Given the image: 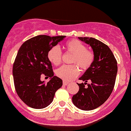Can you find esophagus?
Returning a JSON list of instances; mask_svg holds the SVG:
<instances>
[{
    "mask_svg": "<svg viewBox=\"0 0 131 131\" xmlns=\"http://www.w3.org/2000/svg\"><path fill=\"white\" fill-rule=\"evenodd\" d=\"M63 85L66 86V85H68V84L69 82H67V81H65V80H63Z\"/></svg>",
    "mask_w": 131,
    "mask_h": 131,
    "instance_id": "obj_1",
    "label": "esophagus"
}]
</instances>
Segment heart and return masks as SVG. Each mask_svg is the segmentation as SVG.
Returning <instances> with one entry per match:
<instances>
[{
	"label": "heart",
	"instance_id": "obj_1",
	"mask_svg": "<svg viewBox=\"0 0 131 131\" xmlns=\"http://www.w3.org/2000/svg\"><path fill=\"white\" fill-rule=\"evenodd\" d=\"M67 51L73 53L72 63H76L84 70H86L92 65L94 61V54L86 50V46L78 40L72 39L66 43ZM48 59L53 64L58 66L61 62L62 53L59 46H54L48 51ZM80 74V69L77 65L63 66L56 71L58 77L65 81H72Z\"/></svg>",
	"mask_w": 131,
	"mask_h": 131
}]
</instances>
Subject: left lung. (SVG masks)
<instances>
[{
    "label": "left lung",
    "instance_id": "left-lung-1",
    "mask_svg": "<svg viewBox=\"0 0 131 131\" xmlns=\"http://www.w3.org/2000/svg\"><path fill=\"white\" fill-rule=\"evenodd\" d=\"M91 46L94 54L92 65L79 80L84 83L78 84L79 91L72 97L74 105L82 110L97 108L110 96L114 87L118 72L117 61L108 46L94 38L78 37ZM89 80L91 83H87ZM87 84L86 87L85 84Z\"/></svg>",
    "mask_w": 131,
    "mask_h": 131
}]
</instances>
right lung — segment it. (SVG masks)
<instances>
[{
  "mask_svg": "<svg viewBox=\"0 0 131 131\" xmlns=\"http://www.w3.org/2000/svg\"><path fill=\"white\" fill-rule=\"evenodd\" d=\"M65 38L39 35L26 40L19 49L13 66L15 88L19 98L29 107H47L55 92L61 87L62 80L54 76L47 54L49 49ZM42 74L49 76V82L41 81Z\"/></svg>",
  "mask_w": 131,
  "mask_h": 131,
  "instance_id": "1",
  "label": "right lung"
}]
</instances>
